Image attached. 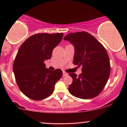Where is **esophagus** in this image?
<instances>
[{
  "label": "esophagus",
  "instance_id": "obj_1",
  "mask_svg": "<svg viewBox=\"0 0 127 127\" xmlns=\"http://www.w3.org/2000/svg\"><path fill=\"white\" fill-rule=\"evenodd\" d=\"M67 75H68V74L65 73V71L63 72V76H67Z\"/></svg>",
  "mask_w": 127,
  "mask_h": 127
}]
</instances>
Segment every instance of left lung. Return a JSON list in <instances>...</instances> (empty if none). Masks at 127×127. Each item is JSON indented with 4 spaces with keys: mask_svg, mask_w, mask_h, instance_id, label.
<instances>
[{
    "mask_svg": "<svg viewBox=\"0 0 127 127\" xmlns=\"http://www.w3.org/2000/svg\"><path fill=\"white\" fill-rule=\"evenodd\" d=\"M64 40L74 47L73 64L82 65L77 76L70 73L73 83L68 87L70 94L82 99L97 97L106 85L110 74V62L106 50L92 35L86 32L71 33Z\"/></svg>",
    "mask_w": 127,
    "mask_h": 127,
    "instance_id": "8db88e82",
    "label": "left lung"
}]
</instances>
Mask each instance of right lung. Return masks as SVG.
Here are the masks:
<instances>
[{
    "mask_svg": "<svg viewBox=\"0 0 127 127\" xmlns=\"http://www.w3.org/2000/svg\"><path fill=\"white\" fill-rule=\"evenodd\" d=\"M63 33H39L30 36L20 46L13 66L19 89L26 96L41 100L53 93L62 78L60 69L50 71L45 60L50 59L53 49L62 41Z\"/></svg>",
    "mask_w": 127,
    "mask_h": 127,
    "instance_id": "add662e5",
    "label": "right lung"
}]
</instances>
